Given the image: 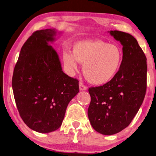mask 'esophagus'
<instances>
[{
	"label": "esophagus",
	"instance_id": "esophagus-1",
	"mask_svg": "<svg viewBox=\"0 0 156 156\" xmlns=\"http://www.w3.org/2000/svg\"><path fill=\"white\" fill-rule=\"evenodd\" d=\"M79 89L80 90H86L87 89V87L84 86L83 83H80L79 84Z\"/></svg>",
	"mask_w": 156,
	"mask_h": 156
}]
</instances>
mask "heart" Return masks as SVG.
Instances as JSON below:
<instances>
[{
	"instance_id": "b5f03b06",
	"label": "heart",
	"mask_w": 156,
	"mask_h": 156,
	"mask_svg": "<svg viewBox=\"0 0 156 156\" xmlns=\"http://www.w3.org/2000/svg\"><path fill=\"white\" fill-rule=\"evenodd\" d=\"M64 66L69 74L78 69V62L84 63V76L90 83L103 85L114 78L122 66L123 53L116 44L100 39L81 40L73 46V53L65 51Z\"/></svg>"
}]
</instances>
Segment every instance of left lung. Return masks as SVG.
<instances>
[{"mask_svg": "<svg viewBox=\"0 0 156 156\" xmlns=\"http://www.w3.org/2000/svg\"><path fill=\"white\" fill-rule=\"evenodd\" d=\"M108 33L123 46L122 66L108 83L89 89L88 117L93 129L104 135L117 134L129 125L147 89V58L136 39L121 31Z\"/></svg>", "mask_w": 156, "mask_h": 156, "instance_id": "obj_1", "label": "left lung"}]
</instances>
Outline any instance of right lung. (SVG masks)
<instances>
[{
    "mask_svg": "<svg viewBox=\"0 0 156 156\" xmlns=\"http://www.w3.org/2000/svg\"><path fill=\"white\" fill-rule=\"evenodd\" d=\"M55 29L37 30L22 47L12 78L17 108L22 120L39 133L61 127L68 104L79 92L78 80L62 70L58 55L48 42Z\"/></svg>",
    "mask_w": 156,
    "mask_h": 156,
    "instance_id": "1",
    "label": "right lung"
}]
</instances>
